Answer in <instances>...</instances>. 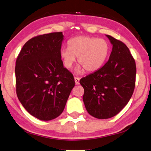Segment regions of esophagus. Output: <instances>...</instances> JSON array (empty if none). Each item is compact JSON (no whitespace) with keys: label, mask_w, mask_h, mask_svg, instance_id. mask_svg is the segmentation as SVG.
Instances as JSON below:
<instances>
[{"label":"esophagus","mask_w":151,"mask_h":151,"mask_svg":"<svg viewBox=\"0 0 151 151\" xmlns=\"http://www.w3.org/2000/svg\"><path fill=\"white\" fill-rule=\"evenodd\" d=\"M79 81H80V78H78V77H75V81L76 85L79 84Z\"/></svg>","instance_id":"esophagus-1"}]
</instances>
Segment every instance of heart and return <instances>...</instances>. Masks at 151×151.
Masks as SVG:
<instances>
[{
  "instance_id": "obj_1",
  "label": "heart",
  "mask_w": 151,
  "mask_h": 151,
  "mask_svg": "<svg viewBox=\"0 0 151 151\" xmlns=\"http://www.w3.org/2000/svg\"><path fill=\"white\" fill-rule=\"evenodd\" d=\"M68 48H63L60 57L67 69H71L78 57L81 63L76 71L83 69L87 72H94L103 66L109 55L110 46L104 39L90 36H76L68 42Z\"/></svg>"
}]
</instances>
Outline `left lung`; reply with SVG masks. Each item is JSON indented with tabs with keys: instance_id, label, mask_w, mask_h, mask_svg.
<instances>
[{
	"instance_id": "8db88e82",
	"label": "left lung",
	"mask_w": 151,
	"mask_h": 151,
	"mask_svg": "<svg viewBox=\"0 0 151 151\" xmlns=\"http://www.w3.org/2000/svg\"><path fill=\"white\" fill-rule=\"evenodd\" d=\"M106 36L112 44L109 60L80 80L86 109L99 119L114 117L127 105L134 91L136 75L135 60L128 47L111 36Z\"/></svg>"
}]
</instances>
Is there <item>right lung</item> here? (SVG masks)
I'll return each instance as SVG.
<instances>
[{"instance_id": "add662e5", "label": "right lung", "mask_w": 151, "mask_h": 151, "mask_svg": "<svg viewBox=\"0 0 151 151\" xmlns=\"http://www.w3.org/2000/svg\"><path fill=\"white\" fill-rule=\"evenodd\" d=\"M62 32L36 36L26 42L16 59V94L24 109L40 120L58 117L75 83L63 68Z\"/></svg>"}]
</instances>
